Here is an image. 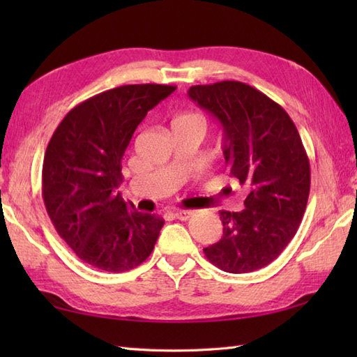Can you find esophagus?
Instances as JSON below:
<instances>
[{
	"instance_id": "1",
	"label": "esophagus",
	"mask_w": 357,
	"mask_h": 357,
	"mask_svg": "<svg viewBox=\"0 0 357 357\" xmlns=\"http://www.w3.org/2000/svg\"><path fill=\"white\" fill-rule=\"evenodd\" d=\"M173 216L176 219H181V221H187L188 218L192 216V211H185V210H176L173 213Z\"/></svg>"
}]
</instances>
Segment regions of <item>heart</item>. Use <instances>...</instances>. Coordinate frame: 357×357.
<instances>
[{"label":"heart","mask_w":357,"mask_h":357,"mask_svg":"<svg viewBox=\"0 0 357 357\" xmlns=\"http://www.w3.org/2000/svg\"><path fill=\"white\" fill-rule=\"evenodd\" d=\"M176 121H195V123H198V124H201L202 127H206V123H204V119H202L199 115H193V113H190V115L181 116V118H178Z\"/></svg>","instance_id":"obj_1"}]
</instances>
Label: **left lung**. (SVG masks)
I'll use <instances>...</instances> for the list:
<instances>
[{
	"label": "left lung",
	"instance_id": "left-lung-1",
	"mask_svg": "<svg viewBox=\"0 0 357 357\" xmlns=\"http://www.w3.org/2000/svg\"><path fill=\"white\" fill-rule=\"evenodd\" d=\"M188 96L222 124L225 162L247 192L244 210L219 211L224 234L204 255L227 273L259 270L284 252L305 213L310 161L298 128L245 82L193 86Z\"/></svg>",
	"mask_w": 357,
	"mask_h": 357
}]
</instances>
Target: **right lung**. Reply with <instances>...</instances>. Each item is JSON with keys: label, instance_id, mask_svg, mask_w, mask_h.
Wrapping results in <instances>:
<instances>
[{"label": "right lung", "instance_id": "obj_1", "mask_svg": "<svg viewBox=\"0 0 357 357\" xmlns=\"http://www.w3.org/2000/svg\"><path fill=\"white\" fill-rule=\"evenodd\" d=\"M174 90L110 89L73 107L52 135L43 162L44 206L59 236L90 267L123 273L153 252L164 219L138 211L116 188L136 127Z\"/></svg>", "mask_w": 357, "mask_h": 357}]
</instances>
